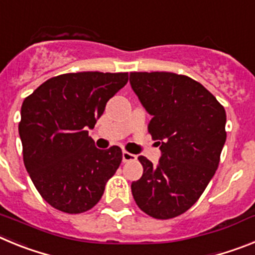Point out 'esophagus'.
Segmentation results:
<instances>
[{"mask_svg":"<svg viewBox=\"0 0 255 255\" xmlns=\"http://www.w3.org/2000/svg\"><path fill=\"white\" fill-rule=\"evenodd\" d=\"M135 159H136V155L132 154V153H130V152H126V150H124L123 152V161L124 162L135 161Z\"/></svg>","mask_w":255,"mask_h":255,"instance_id":"obj_1","label":"esophagus"}]
</instances>
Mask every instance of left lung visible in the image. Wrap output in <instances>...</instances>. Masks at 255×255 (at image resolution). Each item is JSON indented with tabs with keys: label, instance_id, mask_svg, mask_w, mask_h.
Instances as JSON below:
<instances>
[{
	"label": "left lung",
	"instance_id": "1",
	"mask_svg": "<svg viewBox=\"0 0 255 255\" xmlns=\"http://www.w3.org/2000/svg\"><path fill=\"white\" fill-rule=\"evenodd\" d=\"M130 84L152 115L148 131L162 152L157 166L143 155L138 158L143 176L132 181V197L150 217H176L199 199L217 170L226 141V112L189 76L130 73Z\"/></svg>",
	"mask_w": 255,
	"mask_h": 255
}]
</instances>
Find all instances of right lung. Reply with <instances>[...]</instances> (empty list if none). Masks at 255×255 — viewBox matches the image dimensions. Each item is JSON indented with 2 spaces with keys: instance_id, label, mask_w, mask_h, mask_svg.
Masks as SVG:
<instances>
[{
  "instance_id": "obj_1",
  "label": "right lung",
  "mask_w": 255,
  "mask_h": 255,
  "mask_svg": "<svg viewBox=\"0 0 255 255\" xmlns=\"http://www.w3.org/2000/svg\"><path fill=\"white\" fill-rule=\"evenodd\" d=\"M128 73L84 71L48 79L24 100L19 134L31 181L47 203L70 215L93 208L123 161L88 135Z\"/></svg>"
}]
</instances>
